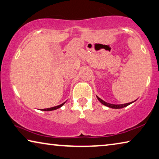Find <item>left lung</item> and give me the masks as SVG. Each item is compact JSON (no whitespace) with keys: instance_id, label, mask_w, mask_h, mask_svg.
Here are the masks:
<instances>
[{"instance_id":"obj_1","label":"left lung","mask_w":159,"mask_h":159,"mask_svg":"<svg viewBox=\"0 0 159 159\" xmlns=\"http://www.w3.org/2000/svg\"><path fill=\"white\" fill-rule=\"evenodd\" d=\"M97 98L98 99L99 101L101 102V103L102 104L105 105V106L108 107H110V108H112V109H121V108H124V107H127L128 105L131 104V103H133V102H134L136 101H134V102H129V103H126V104H109V103H107V102H104V100H102V99H100L99 97H98L97 96Z\"/></svg>"}]
</instances>
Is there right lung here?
<instances>
[{"mask_svg":"<svg viewBox=\"0 0 159 159\" xmlns=\"http://www.w3.org/2000/svg\"><path fill=\"white\" fill-rule=\"evenodd\" d=\"M65 102H64V103H62V104H60V105H58V106H56V107H51V108H48V109H42L43 111H52V110H55V109H59V108H60L62 106L63 104H64Z\"/></svg>","mask_w":159,"mask_h":159,"instance_id":"add662e5","label":"right lung"}]
</instances>
